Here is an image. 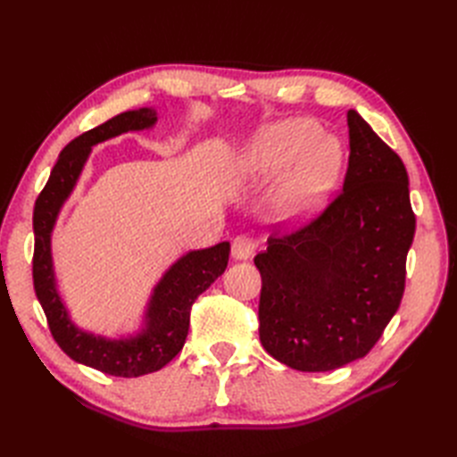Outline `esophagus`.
Here are the masks:
<instances>
[{
  "mask_svg": "<svg viewBox=\"0 0 457 457\" xmlns=\"http://www.w3.org/2000/svg\"><path fill=\"white\" fill-rule=\"evenodd\" d=\"M259 242L250 237V234H240L232 240V257L238 259V261H245V259H252L257 252Z\"/></svg>",
  "mask_w": 457,
  "mask_h": 457,
  "instance_id": "1",
  "label": "esophagus"
}]
</instances>
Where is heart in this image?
<instances>
[{"mask_svg": "<svg viewBox=\"0 0 457 457\" xmlns=\"http://www.w3.org/2000/svg\"><path fill=\"white\" fill-rule=\"evenodd\" d=\"M343 168V146L320 123L292 118L259 129L234 156L232 181L262 187L284 173L278 204L289 219L307 217L328 200Z\"/></svg>", "mask_w": 457, "mask_h": 457, "instance_id": "1", "label": "heart"}]
</instances>
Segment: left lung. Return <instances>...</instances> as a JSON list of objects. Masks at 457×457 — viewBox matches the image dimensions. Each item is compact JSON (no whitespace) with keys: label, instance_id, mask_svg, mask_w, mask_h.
Masks as SVG:
<instances>
[{"label":"left lung","instance_id":"left-lung-1","mask_svg":"<svg viewBox=\"0 0 457 457\" xmlns=\"http://www.w3.org/2000/svg\"><path fill=\"white\" fill-rule=\"evenodd\" d=\"M343 190L311 223L272 232L255 255L259 339L299 371H329L366 356L403 301L416 232L408 173L362 116L349 110Z\"/></svg>","mask_w":457,"mask_h":457}]
</instances>
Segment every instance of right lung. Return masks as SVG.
Segmentation results:
<instances>
[{"mask_svg":"<svg viewBox=\"0 0 457 457\" xmlns=\"http://www.w3.org/2000/svg\"><path fill=\"white\" fill-rule=\"evenodd\" d=\"M156 123V110L139 108L121 112L81 133L61 152L39 192L34 205V289L41 309L47 316L53 339L72 361L116 378H139L162 370L183 349L190 309L220 274L225 272L230 244L220 242L205 250L183 255L162 276L150 297L145 314V328L135 337L106 339L78 329L57 292L51 259V232L64 200L71 196L78 177L84 170L91 146L121 133L148 129Z\"/></svg>","mask_w":457,"mask_h":457,"instance_id":"1","label":"right lung"}]
</instances>
